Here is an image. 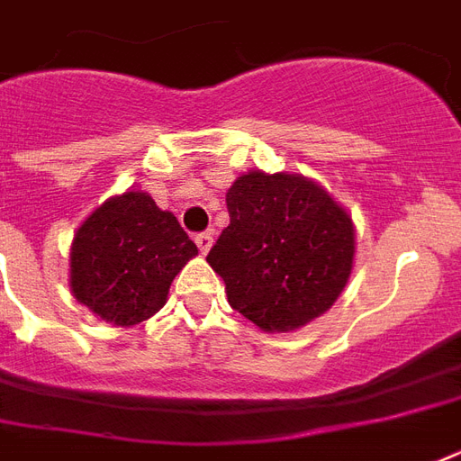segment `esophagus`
Instances as JSON below:
<instances>
[{
    "instance_id": "1",
    "label": "esophagus",
    "mask_w": 461,
    "mask_h": 461,
    "mask_svg": "<svg viewBox=\"0 0 461 461\" xmlns=\"http://www.w3.org/2000/svg\"><path fill=\"white\" fill-rule=\"evenodd\" d=\"M195 244H198V249H201V253L205 256V253L212 249V234L210 231H203V234H195Z\"/></svg>"
}]
</instances>
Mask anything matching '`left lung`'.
<instances>
[{
  "label": "left lung",
  "mask_w": 461,
  "mask_h": 461,
  "mask_svg": "<svg viewBox=\"0 0 461 461\" xmlns=\"http://www.w3.org/2000/svg\"><path fill=\"white\" fill-rule=\"evenodd\" d=\"M230 227L208 263L227 302L263 332H292L322 315L354 270L357 230L318 181L263 169L227 191Z\"/></svg>",
  "instance_id": "1"
}]
</instances>
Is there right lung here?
Here are the masks:
<instances>
[{"mask_svg":"<svg viewBox=\"0 0 461 461\" xmlns=\"http://www.w3.org/2000/svg\"><path fill=\"white\" fill-rule=\"evenodd\" d=\"M198 249L169 210L139 188L112 195L76 230L68 287L100 321L133 328L167 303L172 280Z\"/></svg>","mask_w":461,"mask_h":461,"instance_id":"obj_1","label":"right lung"}]
</instances>
